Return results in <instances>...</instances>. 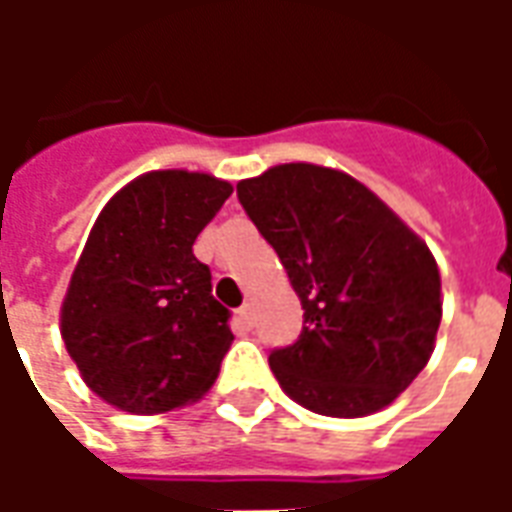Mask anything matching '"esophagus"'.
<instances>
[{
  "mask_svg": "<svg viewBox=\"0 0 512 512\" xmlns=\"http://www.w3.org/2000/svg\"><path fill=\"white\" fill-rule=\"evenodd\" d=\"M235 318H238V323H241V326H244V329H252V307H249V304H244V307H241V310H238V315H235Z\"/></svg>",
  "mask_w": 512,
  "mask_h": 512,
  "instance_id": "34e87169",
  "label": "esophagus"
}]
</instances>
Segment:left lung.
I'll use <instances>...</instances> for the list:
<instances>
[{
    "label": "left lung",
    "instance_id": "8db88e82",
    "mask_svg": "<svg viewBox=\"0 0 512 512\" xmlns=\"http://www.w3.org/2000/svg\"><path fill=\"white\" fill-rule=\"evenodd\" d=\"M238 202L304 310L299 340L268 356L279 386L323 417H367L428 365L441 323L430 249L340 169L279 164L238 183Z\"/></svg>",
    "mask_w": 512,
    "mask_h": 512
}]
</instances>
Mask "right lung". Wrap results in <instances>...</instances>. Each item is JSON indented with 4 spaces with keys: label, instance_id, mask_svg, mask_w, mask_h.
Instances as JSON below:
<instances>
[{
    "label": "right lung",
    "instance_id": "add662e5",
    "mask_svg": "<svg viewBox=\"0 0 512 512\" xmlns=\"http://www.w3.org/2000/svg\"><path fill=\"white\" fill-rule=\"evenodd\" d=\"M233 194L205 172L158 169L95 219L68 296L62 340L84 384L131 414H164L208 392L233 343L230 310L191 246Z\"/></svg>",
    "mask_w": 512,
    "mask_h": 512
}]
</instances>
